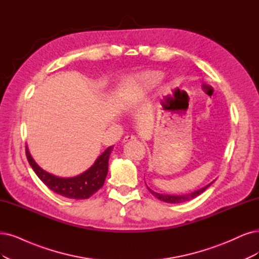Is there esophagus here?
Masks as SVG:
<instances>
[{"label":"esophagus","mask_w":259,"mask_h":259,"mask_svg":"<svg viewBox=\"0 0 259 259\" xmlns=\"http://www.w3.org/2000/svg\"><path fill=\"white\" fill-rule=\"evenodd\" d=\"M136 139H137V138H136L135 136H127V137L123 138L122 142L126 143V142H130V141H133V140H136Z\"/></svg>","instance_id":"34e87169"}]
</instances>
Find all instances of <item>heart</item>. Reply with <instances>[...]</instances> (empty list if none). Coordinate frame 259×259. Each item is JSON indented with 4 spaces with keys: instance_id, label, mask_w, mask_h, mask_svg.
<instances>
[{
    "instance_id": "b5f03b06",
    "label": "heart",
    "mask_w": 259,
    "mask_h": 259,
    "mask_svg": "<svg viewBox=\"0 0 259 259\" xmlns=\"http://www.w3.org/2000/svg\"><path fill=\"white\" fill-rule=\"evenodd\" d=\"M163 72L158 70L142 71L130 76L127 81V88L133 96L142 98L163 80Z\"/></svg>"
}]
</instances>
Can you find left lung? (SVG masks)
Here are the masks:
<instances>
[{"label": "left lung", "mask_w": 259, "mask_h": 259, "mask_svg": "<svg viewBox=\"0 0 259 259\" xmlns=\"http://www.w3.org/2000/svg\"><path fill=\"white\" fill-rule=\"evenodd\" d=\"M214 183V180L212 181V183H210L209 185L205 186L204 188L199 189V190H196L194 191V192L192 193H189V194H184V195H171V194H161V193H157L155 192V191H152L149 187H147V189L149 190V192L156 196L158 199L160 200H163V202L165 203H169V204H180V203H185V202H188V200H191L195 198L196 196L202 194L205 190H207L210 186H211L212 184Z\"/></svg>", "instance_id": "8db88e82"}]
</instances>
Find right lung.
Listing matches in <instances>:
<instances>
[{
	"mask_svg": "<svg viewBox=\"0 0 259 259\" xmlns=\"http://www.w3.org/2000/svg\"><path fill=\"white\" fill-rule=\"evenodd\" d=\"M114 146H110L96 159L95 163L82 174L73 177H60L45 170L33 159L26 146V157L35 174L53 192L64 197L85 199L91 197L103 186L108 175L109 158Z\"/></svg>",
	"mask_w": 259,
	"mask_h": 259,
	"instance_id": "add662e5",
	"label": "right lung"
}]
</instances>
